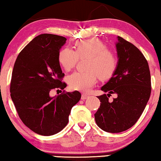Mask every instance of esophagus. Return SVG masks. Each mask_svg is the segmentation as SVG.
<instances>
[{
  "label": "esophagus",
  "instance_id": "1",
  "mask_svg": "<svg viewBox=\"0 0 161 161\" xmlns=\"http://www.w3.org/2000/svg\"><path fill=\"white\" fill-rule=\"evenodd\" d=\"M88 96L87 94H83L82 95H81V100H86V99L87 97H88Z\"/></svg>",
  "mask_w": 161,
  "mask_h": 161
}]
</instances>
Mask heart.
<instances>
[{"mask_svg":"<svg viewBox=\"0 0 161 161\" xmlns=\"http://www.w3.org/2000/svg\"><path fill=\"white\" fill-rule=\"evenodd\" d=\"M75 51L64 47L58 53V61L66 71L74 69L78 58H88L84 72H74L68 78V83L74 90L86 92L97 80H108L114 75L118 65L114 53L106 47L100 39L92 38L79 40L75 43Z\"/></svg>","mask_w":161,"mask_h":161,"instance_id":"heart-1","label":"heart"}]
</instances>
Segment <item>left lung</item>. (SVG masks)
Returning <instances> with one entry per match:
<instances>
[{
  "mask_svg": "<svg viewBox=\"0 0 161 161\" xmlns=\"http://www.w3.org/2000/svg\"><path fill=\"white\" fill-rule=\"evenodd\" d=\"M118 65L108 82L101 88L109 94L98 96L100 106L94 114L97 125L108 133L130 128L140 118L151 94L150 71L147 59L133 44L118 36ZM116 93L111 103L108 97Z\"/></svg>",
  "mask_w": 161,
  "mask_h": 161,
  "instance_id": "left-lung-1",
  "label": "left lung"
}]
</instances>
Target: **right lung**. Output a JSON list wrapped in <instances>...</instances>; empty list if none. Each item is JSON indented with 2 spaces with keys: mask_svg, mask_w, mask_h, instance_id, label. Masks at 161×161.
I'll return each instance as SVG.
<instances>
[{
  "mask_svg": "<svg viewBox=\"0 0 161 161\" xmlns=\"http://www.w3.org/2000/svg\"><path fill=\"white\" fill-rule=\"evenodd\" d=\"M66 40L58 35H39L21 50L13 68L11 97L19 117L42 136L62 130L69 122L72 108L81 97L78 91L62 92L53 97L49 94L53 89L67 86L58 61L59 50Z\"/></svg>",
  "mask_w": 161,
  "mask_h": 161,
  "instance_id": "add662e5",
  "label": "right lung"
}]
</instances>
